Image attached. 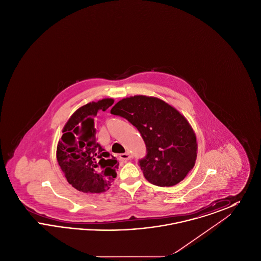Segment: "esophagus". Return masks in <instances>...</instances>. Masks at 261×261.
I'll use <instances>...</instances> for the list:
<instances>
[{"instance_id": "esophagus-1", "label": "esophagus", "mask_w": 261, "mask_h": 261, "mask_svg": "<svg viewBox=\"0 0 261 261\" xmlns=\"http://www.w3.org/2000/svg\"><path fill=\"white\" fill-rule=\"evenodd\" d=\"M119 159L121 160V161H124V162H127V161H129V160H131L132 159V155H131V153L130 152H124V153H121L120 155H119Z\"/></svg>"}]
</instances>
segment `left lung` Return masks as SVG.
<instances>
[{
  "label": "left lung",
  "mask_w": 261,
  "mask_h": 261,
  "mask_svg": "<svg viewBox=\"0 0 261 261\" xmlns=\"http://www.w3.org/2000/svg\"><path fill=\"white\" fill-rule=\"evenodd\" d=\"M111 113L124 117L141 133L147 154L139 164L149 183L174 186L195 166L196 134L185 116L164 100L143 95L129 97L116 102Z\"/></svg>",
  "instance_id": "left-lung-1"
}]
</instances>
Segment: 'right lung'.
Here are the masks:
<instances>
[{
  "mask_svg": "<svg viewBox=\"0 0 261 261\" xmlns=\"http://www.w3.org/2000/svg\"><path fill=\"white\" fill-rule=\"evenodd\" d=\"M113 101L99 99L79 108L62 129L57 160L67 182L80 192H106L116 177L119 163L97 143L94 127L98 112H106Z\"/></svg>",
  "mask_w": 261,
  "mask_h": 261,
  "instance_id": "1",
  "label": "right lung"
}]
</instances>
